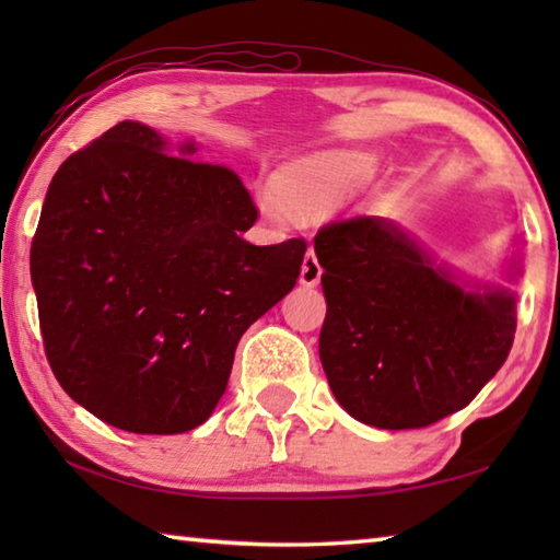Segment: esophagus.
Wrapping results in <instances>:
<instances>
[{"instance_id": "1", "label": "esophagus", "mask_w": 560, "mask_h": 560, "mask_svg": "<svg viewBox=\"0 0 560 560\" xmlns=\"http://www.w3.org/2000/svg\"><path fill=\"white\" fill-rule=\"evenodd\" d=\"M320 264H318V259H316V254L314 252H306V257H303V264H301V283L303 287H316L318 283V279H320Z\"/></svg>"}]
</instances>
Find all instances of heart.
I'll return each instance as SVG.
<instances>
[{
  "label": "heart",
  "mask_w": 560,
  "mask_h": 560,
  "mask_svg": "<svg viewBox=\"0 0 560 560\" xmlns=\"http://www.w3.org/2000/svg\"><path fill=\"white\" fill-rule=\"evenodd\" d=\"M373 175V165L355 150H328L299 160L283 170L279 179V196L264 195L261 207L273 220L291 212L301 217H318L334 210L358 185Z\"/></svg>",
  "instance_id": "1"
}]
</instances>
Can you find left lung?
Segmentation results:
<instances>
[{
	"label": "left lung",
	"mask_w": 560,
	"mask_h": 560,
	"mask_svg": "<svg viewBox=\"0 0 560 560\" xmlns=\"http://www.w3.org/2000/svg\"><path fill=\"white\" fill-rule=\"evenodd\" d=\"M326 320L318 353L336 400L381 430H417L467 407L514 343L509 289H462L383 217L320 226Z\"/></svg>",
	"instance_id": "obj_1"
}]
</instances>
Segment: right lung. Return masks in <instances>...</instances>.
I'll use <instances>...</instances> for the list:
<instances>
[{"label":"right lung","instance_id":"add662e5","mask_svg":"<svg viewBox=\"0 0 560 560\" xmlns=\"http://www.w3.org/2000/svg\"><path fill=\"white\" fill-rule=\"evenodd\" d=\"M167 155L122 120L63 160L32 242V283L56 381L136 434L195 430L220 402L246 328L296 287L306 242L254 246L242 177Z\"/></svg>","mask_w":560,"mask_h":560}]
</instances>
